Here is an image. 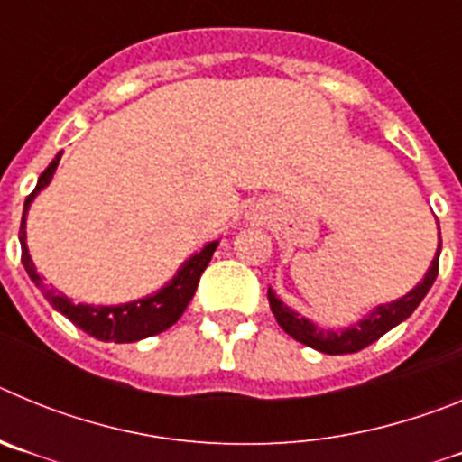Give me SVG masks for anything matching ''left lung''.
I'll return each mask as SVG.
<instances>
[{"label":"left lung","mask_w":462,"mask_h":462,"mask_svg":"<svg viewBox=\"0 0 462 462\" xmlns=\"http://www.w3.org/2000/svg\"><path fill=\"white\" fill-rule=\"evenodd\" d=\"M439 226V224H438ZM439 252H442V238H439L438 252H435V259H432L430 268H428L426 277H423L410 293H405L402 298L393 300V303L379 305L374 308L373 312L361 319L358 324L349 326L345 330H324L319 326H314L312 321L300 317L298 312H293L291 308L282 303L280 298L273 293V289H268V303H271L273 314H275L277 324L284 328V333L293 337V340L303 342V345L312 346L317 352L324 354H354L361 352L363 346L373 345L374 340L383 336V333H389L393 326H398L400 321H405L419 303L423 300V296L428 293V289L432 287V282L438 277L439 271Z\"/></svg>","instance_id":"1"}]
</instances>
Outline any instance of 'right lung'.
Returning <instances> with one entry per match:
<instances>
[{
  "label": "right lung",
  "instance_id": "obj_1",
  "mask_svg": "<svg viewBox=\"0 0 462 462\" xmlns=\"http://www.w3.org/2000/svg\"><path fill=\"white\" fill-rule=\"evenodd\" d=\"M60 159H62V152L52 159L51 166L41 173L39 182H36V189L24 199L23 222H20V247H23V266L27 271V275L43 291L46 300L57 312H62L69 321H73L79 328H83L85 333H89V336L101 342H136L171 328L175 321L180 319L187 305H189L191 296H194L196 287H199V280H201V273L208 268V263L212 259V252L217 250L219 243L212 240L199 254L189 256L182 263L180 271H178V275L164 289H159L157 293H152V296L138 298L134 303L125 305L71 303L64 293L55 291V289H48L43 284V277L39 275L36 266L32 263L30 250H27V234H24L27 210H30L34 196L52 180V173H55Z\"/></svg>",
  "mask_w": 462,
  "mask_h": 462
}]
</instances>
